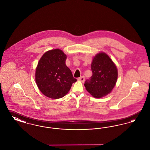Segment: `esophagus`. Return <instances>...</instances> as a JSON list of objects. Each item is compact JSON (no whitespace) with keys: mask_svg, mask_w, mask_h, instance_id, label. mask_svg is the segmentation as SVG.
Returning a JSON list of instances; mask_svg holds the SVG:
<instances>
[{"mask_svg":"<svg viewBox=\"0 0 150 150\" xmlns=\"http://www.w3.org/2000/svg\"><path fill=\"white\" fill-rule=\"evenodd\" d=\"M78 80L79 81H80L83 82V83H84V81H85V78H84V76H81V77L78 78Z\"/></svg>","mask_w":150,"mask_h":150,"instance_id":"1","label":"esophagus"}]
</instances>
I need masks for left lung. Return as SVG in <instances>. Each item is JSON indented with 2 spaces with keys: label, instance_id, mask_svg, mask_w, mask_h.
<instances>
[{
  "label": "left lung",
  "instance_id": "left-lung-1",
  "mask_svg": "<svg viewBox=\"0 0 150 150\" xmlns=\"http://www.w3.org/2000/svg\"><path fill=\"white\" fill-rule=\"evenodd\" d=\"M91 69L93 75L85 82L86 90L97 98L111 93L118 76L117 69L111 58L104 52L97 53L93 57Z\"/></svg>",
  "mask_w": 150,
  "mask_h": 150
}]
</instances>
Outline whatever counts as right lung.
Instances as JSON below:
<instances>
[{
    "mask_svg": "<svg viewBox=\"0 0 150 150\" xmlns=\"http://www.w3.org/2000/svg\"><path fill=\"white\" fill-rule=\"evenodd\" d=\"M67 56L59 49L46 52L39 59L36 68V83L43 94L50 98L58 99L69 92L74 78L70 69L66 65Z\"/></svg>",
    "mask_w": 150,
    "mask_h": 150,
    "instance_id": "add662e5",
    "label": "right lung"
}]
</instances>
